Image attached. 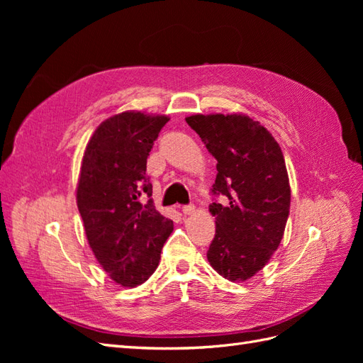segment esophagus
Here are the masks:
<instances>
[{
  "label": "esophagus",
  "instance_id": "obj_1",
  "mask_svg": "<svg viewBox=\"0 0 363 363\" xmlns=\"http://www.w3.org/2000/svg\"><path fill=\"white\" fill-rule=\"evenodd\" d=\"M182 211H183V213H184V215H191V213H194V211H195V206H194V204L183 206V207H182Z\"/></svg>",
  "mask_w": 363,
  "mask_h": 363
}]
</instances>
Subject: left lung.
Returning a JSON list of instances; mask_svg holds the SVG:
<instances>
[{"instance_id":"8db88e82","label":"left lung","mask_w":363,"mask_h":363,"mask_svg":"<svg viewBox=\"0 0 363 363\" xmlns=\"http://www.w3.org/2000/svg\"><path fill=\"white\" fill-rule=\"evenodd\" d=\"M216 159L212 203L216 233L207 250L211 267L230 281H245L267 265L281 242L291 186L283 152L259 121L242 113L186 118Z\"/></svg>"}]
</instances>
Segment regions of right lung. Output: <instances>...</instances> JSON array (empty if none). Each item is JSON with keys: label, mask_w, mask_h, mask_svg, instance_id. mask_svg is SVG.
<instances>
[{"label": "right lung", "mask_w": 363, "mask_h": 363, "mask_svg": "<svg viewBox=\"0 0 363 363\" xmlns=\"http://www.w3.org/2000/svg\"><path fill=\"white\" fill-rule=\"evenodd\" d=\"M168 121L135 111L118 113L98 125L83 155L77 206L87 242L108 277L124 288L150 279L174 230L146 199L152 194L147 157Z\"/></svg>", "instance_id": "obj_1"}]
</instances>
